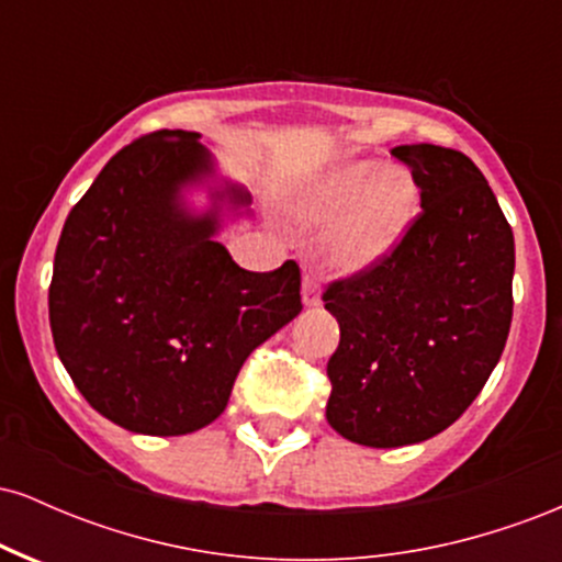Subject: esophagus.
Instances as JSON below:
<instances>
[{"instance_id": "esophagus-1", "label": "esophagus", "mask_w": 562, "mask_h": 562, "mask_svg": "<svg viewBox=\"0 0 562 562\" xmlns=\"http://www.w3.org/2000/svg\"><path fill=\"white\" fill-rule=\"evenodd\" d=\"M303 303L306 306H319V277L312 269L303 274Z\"/></svg>"}]
</instances>
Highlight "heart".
<instances>
[{
  "mask_svg": "<svg viewBox=\"0 0 562 562\" xmlns=\"http://www.w3.org/2000/svg\"><path fill=\"white\" fill-rule=\"evenodd\" d=\"M314 224L335 227L327 237L330 261L344 272H362L396 248L417 211V184L404 169L378 160H351L317 182L301 205Z\"/></svg>",
  "mask_w": 562,
  "mask_h": 562,
  "instance_id": "obj_1",
  "label": "heart"
}]
</instances>
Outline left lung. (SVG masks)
Segmentation results:
<instances>
[{
  "label": "left lung",
  "instance_id": "left-lung-1",
  "mask_svg": "<svg viewBox=\"0 0 562 562\" xmlns=\"http://www.w3.org/2000/svg\"><path fill=\"white\" fill-rule=\"evenodd\" d=\"M391 156L423 211L385 259L322 293L340 325L327 423L375 449L447 430L486 385L513 322V229L479 166L438 145Z\"/></svg>",
  "mask_w": 562,
  "mask_h": 562
}]
</instances>
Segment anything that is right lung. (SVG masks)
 Returning <instances> with one entry per match:
<instances>
[{
  "label": "right lung",
  "instance_id": "1",
  "mask_svg": "<svg viewBox=\"0 0 562 562\" xmlns=\"http://www.w3.org/2000/svg\"><path fill=\"white\" fill-rule=\"evenodd\" d=\"M211 171L195 132L134 139L70 209L49 282L60 362L102 417L145 436L214 423L248 353L301 312V269H240L179 190ZM235 203L248 192L229 187Z\"/></svg>",
  "mask_w": 562,
  "mask_h": 562
}]
</instances>
